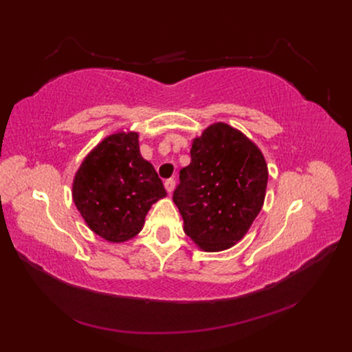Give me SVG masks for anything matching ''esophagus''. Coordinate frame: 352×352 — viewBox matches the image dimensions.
<instances>
[{"label": "esophagus", "instance_id": "obj_1", "mask_svg": "<svg viewBox=\"0 0 352 352\" xmlns=\"http://www.w3.org/2000/svg\"><path fill=\"white\" fill-rule=\"evenodd\" d=\"M175 185H176V180H175V179H167V180H166V182H164V188H166V190H167L168 194L173 192Z\"/></svg>", "mask_w": 352, "mask_h": 352}]
</instances>
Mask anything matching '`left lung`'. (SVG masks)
Here are the masks:
<instances>
[{
	"mask_svg": "<svg viewBox=\"0 0 352 352\" xmlns=\"http://www.w3.org/2000/svg\"><path fill=\"white\" fill-rule=\"evenodd\" d=\"M267 179L257 145L226 123L208 126L194 140L173 192L186 235L204 251L233 247L258 216Z\"/></svg>",
	"mask_w": 352,
	"mask_h": 352,
	"instance_id": "1",
	"label": "left lung"
}]
</instances>
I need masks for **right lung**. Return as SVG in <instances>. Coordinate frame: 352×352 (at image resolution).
Segmentation results:
<instances>
[{"mask_svg": "<svg viewBox=\"0 0 352 352\" xmlns=\"http://www.w3.org/2000/svg\"><path fill=\"white\" fill-rule=\"evenodd\" d=\"M167 195L153 164L142 158L136 132L105 138L83 160L73 201L92 232L124 242L141 232L154 202Z\"/></svg>", "mask_w": 352, "mask_h": 352, "instance_id": "add662e5", "label": "right lung"}]
</instances>
